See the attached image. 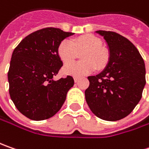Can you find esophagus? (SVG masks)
<instances>
[{
    "instance_id": "esophagus-1",
    "label": "esophagus",
    "mask_w": 149,
    "mask_h": 149,
    "mask_svg": "<svg viewBox=\"0 0 149 149\" xmlns=\"http://www.w3.org/2000/svg\"><path fill=\"white\" fill-rule=\"evenodd\" d=\"M79 78H77V77L74 78V82H75V83H77L78 81H79Z\"/></svg>"
}]
</instances>
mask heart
I'll return each instance as SVG.
<instances>
[{
  "label": "heart",
  "instance_id": "obj_1",
  "mask_svg": "<svg viewBox=\"0 0 149 149\" xmlns=\"http://www.w3.org/2000/svg\"><path fill=\"white\" fill-rule=\"evenodd\" d=\"M85 50L81 58L84 62L72 63L65 65L62 71L66 75L82 77L98 68L105 65L109 55L102 47L101 40L95 36H84L73 40H64L58 46V55L64 64H68L75 58L77 51ZM96 65L95 66V65Z\"/></svg>",
  "mask_w": 149,
  "mask_h": 149
}]
</instances>
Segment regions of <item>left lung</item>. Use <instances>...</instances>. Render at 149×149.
I'll use <instances>...</instances> for the list:
<instances>
[{
	"label": "left lung",
	"mask_w": 149,
	"mask_h": 149,
	"mask_svg": "<svg viewBox=\"0 0 149 149\" xmlns=\"http://www.w3.org/2000/svg\"><path fill=\"white\" fill-rule=\"evenodd\" d=\"M105 40L109 59L103 71L89 76L85 100L98 118L117 121L128 116L142 98L146 84L145 65L127 38L113 31H97Z\"/></svg>",
	"instance_id": "8db88e82"
}]
</instances>
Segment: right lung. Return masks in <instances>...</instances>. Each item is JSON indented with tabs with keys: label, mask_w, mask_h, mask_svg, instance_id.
<instances>
[{
	"label": "right lung",
	"mask_w": 149,
	"mask_h": 149,
	"mask_svg": "<svg viewBox=\"0 0 149 149\" xmlns=\"http://www.w3.org/2000/svg\"><path fill=\"white\" fill-rule=\"evenodd\" d=\"M74 33L48 27L25 37L14 49L8 71L9 93L19 111L32 120L49 118L61 109L74 81L54 80L63 65L60 43Z\"/></svg>",
	"instance_id": "right-lung-1"
}]
</instances>
